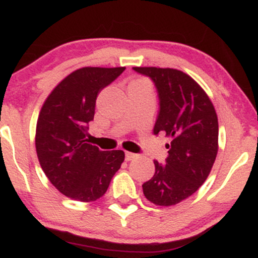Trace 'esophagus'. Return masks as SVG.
Here are the masks:
<instances>
[{"instance_id":"esophagus-1","label":"esophagus","mask_w":258,"mask_h":258,"mask_svg":"<svg viewBox=\"0 0 258 258\" xmlns=\"http://www.w3.org/2000/svg\"><path fill=\"white\" fill-rule=\"evenodd\" d=\"M137 154H135V153H130V152H126L125 153V159L127 160V161H131V160H133V159H136L137 158Z\"/></svg>"}]
</instances>
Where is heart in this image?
<instances>
[{
  "mask_svg": "<svg viewBox=\"0 0 258 258\" xmlns=\"http://www.w3.org/2000/svg\"><path fill=\"white\" fill-rule=\"evenodd\" d=\"M135 82H144L143 80H138V81H135Z\"/></svg>",
  "mask_w": 258,
  "mask_h": 258,
  "instance_id": "heart-1",
  "label": "heart"
}]
</instances>
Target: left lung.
I'll return each instance as SVG.
<instances>
[{"instance_id": "obj_1", "label": "left lung", "mask_w": 258, "mask_h": 258, "mask_svg": "<svg viewBox=\"0 0 258 258\" xmlns=\"http://www.w3.org/2000/svg\"><path fill=\"white\" fill-rule=\"evenodd\" d=\"M153 81L159 111L154 133L171 138L164 165L144 183L143 193L153 204L176 205L205 182L218 152V120L207 94L189 75L176 69L132 68Z\"/></svg>"}]
</instances>
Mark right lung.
Segmentation results:
<instances>
[{"mask_svg":"<svg viewBox=\"0 0 258 258\" xmlns=\"http://www.w3.org/2000/svg\"><path fill=\"white\" fill-rule=\"evenodd\" d=\"M125 68H82L59 84L38 115L36 152L44 174L61 194L90 203L105 194L125 159L86 143L99 92Z\"/></svg>","mask_w":258,"mask_h":258,"instance_id":"obj_1","label":"right lung"}]
</instances>
